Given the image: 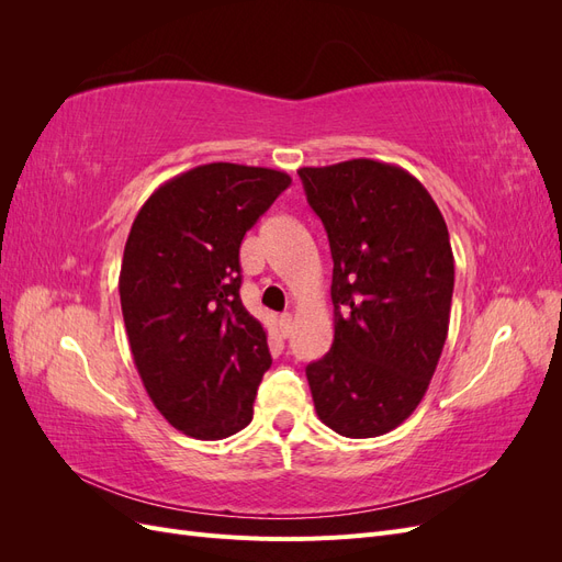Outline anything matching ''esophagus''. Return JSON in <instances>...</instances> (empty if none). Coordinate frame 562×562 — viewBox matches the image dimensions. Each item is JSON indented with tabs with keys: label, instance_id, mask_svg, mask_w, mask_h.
Segmentation results:
<instances>
[{
	"label": "esophagus",
	"instance_id": "34e87169",
	"mask_svg": "<svg viewBox=\"0 0 562 562\" xmlns=\"http://www.w3.org/2000/svg\"><path fill=\"white\" fill-rule=\"evenodd\" d=\"M279 330H281L283 337L291 335V330H293V314L285 312V314L279 316Z\"/></svg>",
	"mask_w": 562,
	"mask_h": 562
}]
</instances>
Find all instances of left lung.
I'll return each mask as SVG.
<instances>
[{
  "label": "left lung",
  "instance_id": "left-lung-1",
  "mask_svg": "<svg viewBox=\"0 0 562 562\" xmlns=\"http://www.w3.org/2000/svg\"><path fill=\"white\" fill-rule=\"evenodd\" d=\"M333 255L335 339L307 366L318 419L347 438L396 429L443 351L454 288L436 201L401 166L351 159L300 168Z\"/></svg>",
  "mask_w": 562,
  "mask_h": 562
}]
</instances>
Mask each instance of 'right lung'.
Here are the masks:
<instances>
[{
  "label": "right lung",
  "instance_id": "right-lung-1",
  "mask_svg": "<svg viewBox=\"0 0 562 562\" xmlns=\"http://www.w3.org/2000/svg\"><path fill=\"white\" fill-rule=\"evenodd\" d=\"M288 184L274 168L203 164L133 220L119 274L133 363L157 411L192 438H227L252 419L271 356L239 297V248Z\"/></svg>",
  "mask_w": 562,
  "mask_h": 562
}]
</instances>
